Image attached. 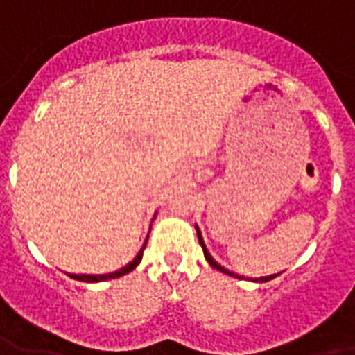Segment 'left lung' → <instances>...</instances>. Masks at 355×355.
<instances>
[{
  "mask_svg": "<svg viewBox=\"0 0 355 355\" xmlns=\"http://www.w3.org/2000/svg\"><path fill=\"white\" fill-rule=\"evenodd\" d=\"M196 230H198V240H200V246L203 248V255H205V259H207V263L211 265L213 269H217V271L227 272V275H230V277H236V279H240V275H236V272L229 271V269H225L223 265H219V263H217V261H215V259H213L211 254L207 252V248H205V244H203L202 232H200V229H198V227H196ZM277 275H281V272H277ZM277 275H269V277H259V279H257V281H255V282H267V281H271V279H275Z\"/></svg>",
  "mask_w": 355,
  "mask_h": 355,
  "instance_id": "1",
  "label": "left lung"
}]
</instances>
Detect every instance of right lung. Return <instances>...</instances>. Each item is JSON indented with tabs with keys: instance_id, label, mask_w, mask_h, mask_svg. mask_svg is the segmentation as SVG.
Returning a JSON list of instances; mask_svg holds the SVG:
<instances>
[{
	"instance_id": "right-lung-1",
	"label": "right lung",
	"mask_w": 355,
	"mask_h": 355,
	"mask_svg": "<svg viewBox=\"0 0 355 355\" xmlns=\"http://www.w3.org/2000/svg\"><path fill=\"white\" fill-rule=\"evenodd\" d=\"M146 244H148V240H146ZM146 244L142 246V250L138 252V255H136L135 259L130 261L128 265H125L123 269H119V271L115 272H107V275H69L71 279H74V281H83V282H101V281H109V279H117V277H123V275H126V272H130L132 269H136L138 267V263L142 261V254H144V248H146Z\"/></svg>"
}]
</instances>
